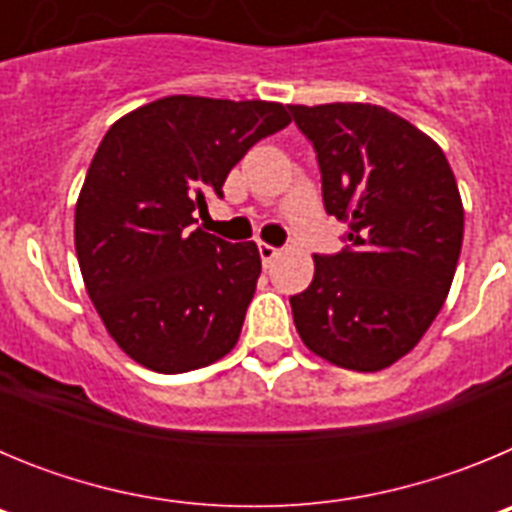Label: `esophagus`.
I'll use <instances>...</instances> for the list:
<instances>
[{
    "instance_id": "obj_1",
    "label": "esophagus",
    "mask_w": 512,
    "mask_h": 512,
    "mask_svg": "<svg viewBox=\"0 0 512 512\" xmlns=\"http://www.w3.org/2000/svg\"><path fill=\"white\" fill-rule=\"evenodd\" d=\"M259 256H261V261H264V266H269L271 261L279 256V248L269 246V243H259Z\"/></svg>"
}]
</instances>
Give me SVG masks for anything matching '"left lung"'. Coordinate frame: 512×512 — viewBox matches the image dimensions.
Masks as SVG:
<instances>
[{"mask_svg":"<svg viewBox=\"0 0 512 512\" xmlns=\"http://www.w3.org/2000/svg\"><path fill=\"white\" fill-rule=\"evenodd\" d=\"M312 140L325 212L348 248L312 256L289 297L302 343L351 372H382L418 346L441 312L464 238L454 171L433 138L379 104H287Z\"/></svg>","mask_w":512,"mask_h":512,"instance_id":"obj_1","label":"left lung"}]
</instances>
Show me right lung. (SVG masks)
Wrapping results in <instances>:
<instances>
[{
    "mask_svg": "<svg viewBox=\"0 0 512 512\" xmlns=\"http://www.w3.org/2000/svg\"><path fill=\"white\" fill-rule=\"evenodd\" d=\"M289 122L279 102L174 94L102 138L76 200V259L104 328L140 366L192 372L238 343L259 248L194 228L192 212L223 197L248 148Z\"/></svg>",
    "mask_w": 512,
    "mask_h": 512,
    "instance_id": "1",
    "label": "right lung"
}]
</instances>
